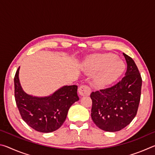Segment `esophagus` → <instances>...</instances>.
<instances>
[{
    "instance_id": "esophagus-1",
    "label": "esophagus",
    "mask_w": 155,
    "mask_h": 155,
    "mask_svg": "<svg viewBox=\"0 0 155 155\" xmlns=\"http://www.w3.org/2000/svg\"><path fill=\"white\" fill-rule=\"evenodd\" d=\"M78 94L81 96H89L91 93V89L87 85H81L78 88Z\"/></svg>"
}]
</instances>
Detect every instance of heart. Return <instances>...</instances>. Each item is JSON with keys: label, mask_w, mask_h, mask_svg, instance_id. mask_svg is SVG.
I'll use <instances>...</instances> for the list:
<instances>
[{"label": "heart", "mask_w": 155, "mask_h": 155, "mask_svg": "<svg viewBox=\"0 0 155 155\" xmlns=\"http://www.w3.org/2000/svg\"><path fill=\"white\" fill-rule=\"evenodd\" d=\"M86 70L96 74L95 82L99 86H106L117 80L125 70V64L111 53L97 54L85 61Z\"/></svg>", "instance_id": "heart-1"}]
</instances>
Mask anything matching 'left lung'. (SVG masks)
<instances>
[{
  "mask_svg": "<svg viewBox=\"0 0 155 155\" xmlns=\"http://www.w3.org/2000/svg\"><path fill=\"white\" fill-rule=\"evenodd\" d=\"M127 64L125 76L111 87L91 92V116L101 129L115 132L131 122L137 114L142 85L141 75L133 59L123 53Z\"/></svg>",
  "mask_w": 155,
  "mask_h": 155,
  "instance_id": "obj_1",
  "label": "left lung"
}]
</instances>
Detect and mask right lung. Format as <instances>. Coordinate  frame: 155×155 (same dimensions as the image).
<instances>
[{
  "mask_svg": "<svg viewBox=\"0 0 155 155\" xmlns=\"http://www.w3.org/2000/svg\"><path fill=\"white\" fill-rule=\"evenodd\" d=\"M20 67L14 77L15 100L22 120L34 130L51 133L61 127L70 107L79 98L77 85H64L46 96L27 94L21 86Z\"/></svg>",
  "mask_w": 155,
  "mask_h": 155,
  "instance_id": "add662e5",
  "label": "right lung"
}]
</instances>
